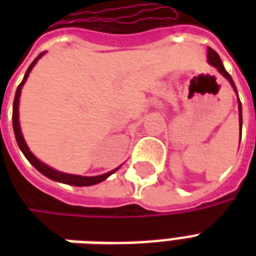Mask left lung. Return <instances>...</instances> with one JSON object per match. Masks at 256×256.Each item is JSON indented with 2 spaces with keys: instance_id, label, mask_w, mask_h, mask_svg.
<instances>
[{
  "instance_id": "8db88e82",
  "label": "left lung",
  "mask_w": 256,
  "mask_h": 256,
  "mask_svg": "<svg viewBox=\"0 0 256 256\" xmlns=\"http://www.w3.org/2000/svg\"><path fill=\"white\" fill-rule=\"evenodd\" d=\"M207 58H208V63L211 64V66H214L218 71H220L224 76H225L229 82H230L232 84V88L234 89V92L237 93V89H236V86H234V82H233V79H232V76L229 75V72L226 71L225 67H224V64H222V62H220V54L218 53L215 52L214 49H211V48H208L207 49ZM238 97V96H237ZM238 118H240V137H242V102H240V100H238Z\"/></svg>"
}]
</instances>
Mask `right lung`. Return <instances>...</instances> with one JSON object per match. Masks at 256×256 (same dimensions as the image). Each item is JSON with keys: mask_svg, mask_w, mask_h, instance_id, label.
Instances as JSON below:
<instances>
[{"mask_svg": "<svg viewBox=\"0 0 256 256\" xmlns=\"http://www.w3.org/2000/svg\"><path fill=\"white\" fill-rule=\"evenodd\" d=\"M45 54V52H42L38 54V58L30 64V67L27 70L26 72L24 78L22 80V84L18 86V90H16V94H14V112H12V124H14V137H16V141H18V145H19L20 150L23 152V155L27 158V160L30 162L32 166L36 167L38 172L44 174L45 177L50 178L53 181H58V182H63L67 184V185H74V186H90V185H96V184L101 182L104 181L106 178H108L111 174L116 172L118 168L112 170L110 172H106V174H101V176H96V177H84V176H75V174H67V172H62L54 170L52 167L46 166L45 163H42L41 160H38L36 156L32 155L28 150V146L26 144L24 137L22 134V130H20V123H19V98H20V92H22V88L23 84H26V80L28 78V74L31 72L32 67L36 66V62L40 60Z\"/></svg>", "mask_w": 256, "mask_h": 256, "instance_id": "obj_1", "label": "right lung"}]
</instances>
